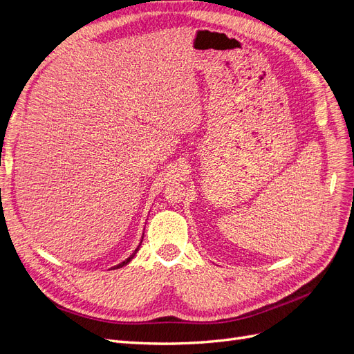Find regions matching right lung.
<instances>
[{
	"label": "right lung",
	"instance_id": "obj_1",
	"mask_svg": "<svg viewBox=\"0 0 354 354\" xmlns=\"http://www.w3.org/2000/svg\"><path fill=\"white\" fill-rule=\"evenodd\" d=\"M142 242H143V236H142V241H140V243H138V246H137V248L134 250V252L130 255V257H128V259H125L122 263H120V264H116V266H113V267H111V270L112 269H121V267H124V266H127L128 263H130L133 259H134V255L137 254V251H138V248H140V245H142Z\"/></svg>",
	"mask_w": 354,
	"mask_h": 354
}]
</instances>
